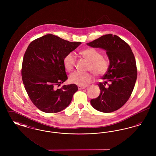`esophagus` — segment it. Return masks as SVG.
<instances>
[{
	"label": "esophagus",
	"instance_id": "34e87169",
	"mask_svg": "<svg viewBox=\"0 0 156 156\" xmlns=\"http://www.w3.org/2000/svg\"><path fill=\"white\" fill-rule=\"evenodd\" d=\"M86 88V87H81V86H78V88L79 90H81V89H85Z\"/></svg>",
	"mask_w": 156,
	"mask_h": 156
}]
</instances>
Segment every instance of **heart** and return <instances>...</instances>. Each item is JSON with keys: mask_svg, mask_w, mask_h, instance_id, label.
<instances>
[{"mask_svg": "<svg viewBox=\"0 0 156 156\" xmlns=\"http://www.w3.org/2000/svg\"><path fill=\"white\" fill-rule=\"evenodd\" d=\"M80 54L88 60L89 64L88 70L92 71L96 76H102L107 74L109 69V62L106 57L102 56L101 51L94 48H87L80 52ZM76 57L73 52H69L63 58V64L68 71H72L75 67ZM93 78L91 73L75 71L70 75L69 80L73 83L79 86H87Z\"/></svg>", "mask_w": 156, "mask_h": 156, "instance_id": "obj_1", "label": "heart"}]
</instances>
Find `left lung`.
<instances>
[{"mask_svg":"<svg viewBox=\"0 0 156 156\" xmlns=\"http://www.w3.org/2000/svg\"><path fill=\"white\" fill-rule=\"evenodd\" d=\"M87 45L105 50L110 61L109 69L102 77L105 81L98 85L100 95L92 99L90 104L102 112L116 111L126 104L133 90L137 75L133 53L124 40L111 34L102 36Z\"/></svg>","mask_w":156,"mask_h":156,"instance_id":"1","label":"left lung"}]
</instances>
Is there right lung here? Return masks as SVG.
I'll list each match as a JSON object with an SVG mask.
<instances>
[{"instance_id": "right-lung-1", "label": "right lung", "mask_w": 156, "mask_h": 156, "mask_svg": "<svg viewBox=\"0 0 156 156\" xmlns=\"http://www.w3.org/2000/svg\"><path fill=\"white\" fill-rule=\"evenodd\" d=\"M81 44L47 34L29 45L23 59V82L31 101L40 111L57 113L71 103L77 86L57 87L68 79L64 57Z\"/></svg>"}]
</instances>
